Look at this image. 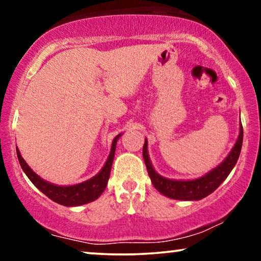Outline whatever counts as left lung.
<instances>
[{
  "label": "left lung",
  "mask_w": 261,
  "mask_h": 261,
  "mask_svg": "<svg viewBox=\"0 0 261 261\" xmlns=\"http://www.w3.org/2000/svg\"><path fill=\"white\" fill-rule=\"evenodd\" d=\"M242 138H244V129L242 126L240 127V134H239L238 141L231 149L229 155L223 160V163L215 167L209 173H206L204 177L198 178L195 180H171L166 179L153 170L152 164L149 162L148 153H147V141L145 140L144 149V160L147 167L148 176L151 178L152 184L158 190L160 194L167 196V197L173 199H183V201H198L206 197L216 190L217 188L222 184V181L228 177L230 171L237 164L239 155L241 152Z\"/></svg>",
  "instance_id": "obj_1"
}]
</instances>
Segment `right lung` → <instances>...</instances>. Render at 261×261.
<instances>
[{
  "instance_id": "right-lung-1",
  "label": "right lung",
  "mask_w": 261,
  "mask_h": 261,
  "mask_svg": "<svg viewBox=\"0 0 261 261\" xmlns=\"http://www.w3.org/2000/svg\"><path fill=\"white\" fill-rule=\"evenodd\" d=\"M119 137L120 134L114 139L112 151H110L108 160H107L103 169L99 171V173L96 174L95 177H92L91 179L84 181V183L71 185V187H58V185H53L51 183H48V181L41 179V178L39 177L38 174H35L33 171L31 170V167L27 165L22 156H21L19 149H16V154L24 173L27 174L30 180L42 192V194H45L48 198H51L52 201L59 203V204L62 205L76 206L95 201V199L98 198L99 196L102 195V192L105 191L107 184H108L110 170H112L114 155H115L116 141Z\"/></svg>"
}]
</instances>
